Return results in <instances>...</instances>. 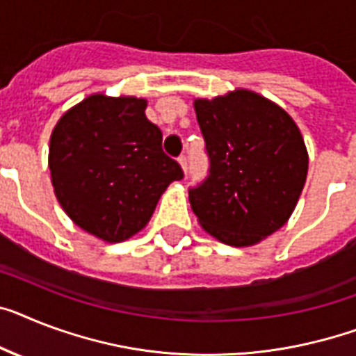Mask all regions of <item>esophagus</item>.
Here are the masks:
<instances>
[{
    "mask_svg": "<svg viewBox=\"0 0 356 356\" xmlns=\"http://www.w3.org/2000/svg\"><path fill=\"white\" fill-rule=\"evenodd\" d=\"M178 163H180L181 171L187 172V158H185V156H180V158H178Z\"/></svg>",
    "mask_w": 356,
    "mask_h": 356,
    "instance_id": "1",
    "label": "esophagus"
}]
</instances>
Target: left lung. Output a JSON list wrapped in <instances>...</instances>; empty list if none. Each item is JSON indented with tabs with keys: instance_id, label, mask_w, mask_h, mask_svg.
Returning <instances> with one entry per match:
<instances>
[{
	"instance_id": "1",
	"label": "left lung",
	"mask_w": 356,
	"mask_h": 356,
	"mask_svg": "<svg viewBox=\"0 0 356 356\" xmlns=\"http://www.w3.org/2000/svg\"><path fill=\"white\" fill-rule=\"evenodd\" d=\"M193 105L211 158L209 178L189 191L193 213L218 242L257 245L287 224L302 195L309 156L300 129L254 90Z\"/></svg>"
}]
</instances>
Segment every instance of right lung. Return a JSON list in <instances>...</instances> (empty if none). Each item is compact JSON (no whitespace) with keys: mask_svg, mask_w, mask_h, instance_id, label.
<instances>
[{"mask_svg":"<svg viewBox=\"0 0 356 356\" xmlns=\"http://www.w3.org/2000/svg\"><path fill=\"white\" fill-rule=\"evenodd\" d=\"M147 99L94 92L52 129L49 169L54 195L79 229L108 243L140 233L160 196L184 172L161 151Z\"/></svg>","mask_w":356,"mask_h":356,"instance_id":"right-lung-1","label":"right lung"}]
</instances>
